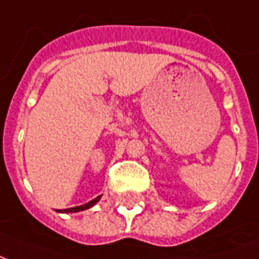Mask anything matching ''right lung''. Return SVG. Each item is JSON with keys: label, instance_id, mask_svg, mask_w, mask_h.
Instances as JSON below:
<instances>
[{"label": "right lung", "instance_id": "right-lung-1", "mask_svg": "<svg viewBox=\"0 0 259 259\" xmlns=\"http://www.w3.org/2000/svg\"><path fill=\"white\" fill-rule=\"evenodd\" d=\"M100 200V195L97 197V198H94V200L89 201L87 204H84V205H80V206H73V208H68V209H61L59 212H79V211H84V209H87V208H90V206H93L94 204H96L97 201Z\"/></svg>", "mask_w": 259, "mask_h": 259}]
</instances>
